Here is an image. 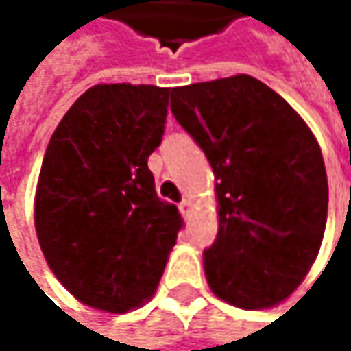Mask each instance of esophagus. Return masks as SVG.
<instances>
[{
    "label": "esophagus",
    "instance_id": "1",
    "mask_svg": "<svg viewBox=\"0 0 351 351\" xmlns=\"http://www.w3.org/2000/svg\"><path fill=\"white\" fill-rule=\"evenodd\" d=\"M179 210H181V214H183L185 218H189V214H191V202H189V199H183V202L179 204Z\"/></svg>",
    "mask_w": 351,
    "mask_h": 351
}]
</instances>
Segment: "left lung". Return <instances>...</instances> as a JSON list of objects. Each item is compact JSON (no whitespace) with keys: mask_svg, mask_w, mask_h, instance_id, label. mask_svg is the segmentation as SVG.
<instances>
[{"mask_svg":"<svg viewBox=\"0 0 351 351\" xmlns=\"http://www.w3.org/2000/svg\"><path fill=\"white\" fill-rule=\"evenodd\" d=\"M170 110L218 181V235L204 250L210 289L243 310L281 304L327 224V170L312 131L250 74L172 89Z\"/></svg>","mask_w":351,"mask_h":351,"instance_id":"1","label":"left lung"}]
</instances>
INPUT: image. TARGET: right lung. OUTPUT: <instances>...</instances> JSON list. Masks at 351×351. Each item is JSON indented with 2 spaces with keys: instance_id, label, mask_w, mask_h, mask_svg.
Here are the masks:
<instances>
[{
  "instance_id": "obj_1",
  "label": "right lung",
  "mask_w": 351,
  "mask_h": 351,
  "mask_svg": "<svg viewBox=\"0 0 351 351\" xmlns=\"http://www.w3.org/2000/svg\"><path fill=\"white\" fill-rule=\"evenodd\" d=\"M168 95L154 85H95L45 149L35 195L39 245L58 281L91 308L122 314L149 300L183 229L147 168Z\"/></svg>"
}]
</instances>
